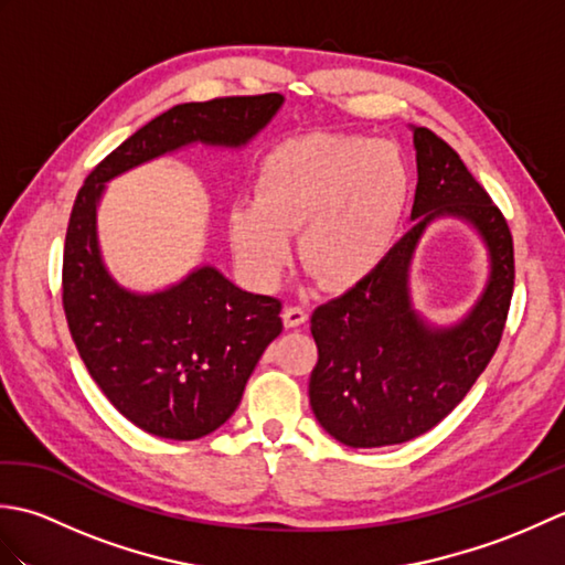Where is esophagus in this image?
<instances>
[{"mask_svg":"<svg viewBox=\"0 0 565 565\" xmlns=\"http://www.w3.org/2000/svg\"><path fill=\"white\" fill-rule=\"evenodd\" d=\"M306 320H308L306 308H301V306H286L284 308V326L286 328H301Z\"/></svg>","mask_w":565,"mask_h":565,"instance_id":"1","label":"esophagus"}]
</instances>
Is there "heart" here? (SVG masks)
Instances as JSON below:
<instances>
[{"label": "heart", "mask_w": 565, "mask_h": 565, "mask_svg": "<svg viewBox=\"0 0 565 565\" xmlns=\"http://www.w3.org/2000/svg\"><path fill=\"white\" fill-rule=\"evenodd\" d=\"M411 201V170L391 142L354 136L286 140L262 160L255 201H237L227 233L239 269L257 289H274L301 259L334 291L366 284L388 262Z\"/></svg>", "instance_id": "b5f03b06"}]
</instances>
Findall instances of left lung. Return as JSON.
<instances>
[{
  "instance_id": "obj_1",
  "label": "left lung",
  "mask_w": 565,
  "mask_h": 565,
  "mask_svg": "<svg viewBox=\"0 0 565 565\" xmlns=\"http://www.w3.org/2000/svg\"><path fill=\"white\" fill-rule=\"evenodd\" d=\"M413 142L415 225L374 279L318 306L310 318L318 344L310 407L328 435L354 449L411 441L441 423L493 359L510 310L514 249L505 215L439 136L413 126ZM439 217L473 224L491 262L484 294L454 327H429L409 296L418 239Z\"/></svg>"
}]
</instances>
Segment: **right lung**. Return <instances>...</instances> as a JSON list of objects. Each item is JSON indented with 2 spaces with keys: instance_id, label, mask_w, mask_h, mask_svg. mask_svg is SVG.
Segmentation results:
<instances>
[{
  "instance_id": "obj_1",
  "label": "right lung",
  "mask_w": 565,
  "mask_h": 565,
  "mask_svg": "<svg viewBox=\"0 0 565 565\" xmlns=\"http://www.w3.org/2000/svg\"><path fill=\"white\" fill-rule=\"evenodd\" d=\"M281 104V94H259L172 106L94 167L72 206L63 255L70 334L116 411L154 437H206L235 413L259 356L284 330L281 301L237 289L209 264L164 291L124 289L97 237L106 182L194 142L243 148Z\"/></svg>"
}]
</instances>
